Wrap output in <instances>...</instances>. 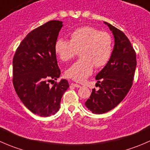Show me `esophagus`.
I'll return each instance as SVG.
<instances>
[{
    "instance_id": "34e87169",
    "label": "esophagus",
    "mask_w": 150,
    "mask_h": 150,
    "mask_svg": "<svg viewBox=\"0 0 150 150\" xmlns=\"http://www.w3.org/2000/svg\"><path fill=\"white\" fill-rule=\"evenodd\" d=\"M71 86H74V87H76V88H80L81 86V85L77 84V83H71Z\"/></svg>"
}]
</instances>
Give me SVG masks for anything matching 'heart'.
I'll list each match as a JSON object with an SVG mask.
<instances>
[{
	"instance_id": "1",
	"label": "heart",
	"mask_w": 150,
	"mask_h": 150,
	"mask_svg": "<svg viewBox=\"0 0 150 150\" xmlns=\"http://www.w3.org/2000/svg\"><path fill=\"white\" fill-rule=\"evenodd\" d=\"M54 50L62 62L70 61L80 51L81 59L67 69L65 75L77 82H83L91 75L93 66L102 67L109 62L112 53V38L107 32L83 26L70 33L69 41L58 39Z\"/></svg>"
}]
</instances>
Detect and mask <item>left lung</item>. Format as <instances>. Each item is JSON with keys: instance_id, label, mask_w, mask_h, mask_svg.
Here are the masks:
<instances>
[{"instance_id": "1", "label": "left lung", "mask_w": 150, "mask_h": 150, "mask_svg": "<svg viewBox=\"0 0 150 150\" xmlns=\"http://www.w3.org/2000/svg\"><path fill=\"white\" fill-rule=\"evenodd\" d=\"M112 30L115 46L110 60L97 74L99 90H92L85 105L94 114H103L122 102L131 89L137 67L135 50L119 29L104 22ZM98 84V83H96Z\"/></svg>"}]
</instances>
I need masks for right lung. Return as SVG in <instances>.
I'll return each mask as SVG.
<instances>
[{"label": "right lung", "instance_id": "1", "mask_svg": "<svg viewBox=\"0 0 150 150\" xmlns=\"http://www.w3.org/2000/svg\"><path fill=\"white\" fill-rule=\"evenodd\" d=\"M62 22L52 20L34 29L23 39L13 58V85L22 103L32 112L41 117L54 115L60 107L62 97L69 88L59 78L54 45Z\"/></svg>", "mask_w": 150, "mask_h": 150}]
</instances>
